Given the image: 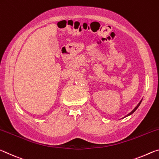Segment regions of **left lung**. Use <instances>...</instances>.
<instances>
[{"label": "left lung", "mask_w": 159, "mask_h": 159, "mask_svg": "<svg viewBox=\"0 0 159 159\" xmlns=\"http://www.w3.org/2000/svg\"><path fill=\"white\" fill-rule=\"evenodd\" d=\"M142 99L141 100V101H139V103H138V104H137V106H136V107H135L134 109H133V110H132L131 112H130V113H128V114H127V116H125V117H123V118H126V117H127V116H131L132 115V113H134V112L135 111H136L137 110V108H138V107H139V105H140V104H141V103H142Z\"/></svg>", "instance_id": "obj_1"}]
</instances>
